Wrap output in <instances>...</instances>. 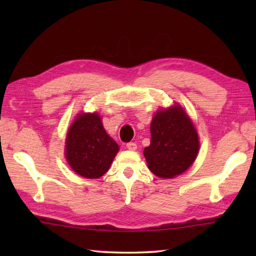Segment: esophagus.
Listing matches in <instances>:
<instances>
[{
    "instance_id": "esophagus-1",
    "label": "esophagus",
    "mask_w": 256,
    "mask_h": 256,
    "mask_svg": "<svg viewBox=\"0 0 256 256\" xmlns=\"http://www.w3.org/2000/svg\"><path fill=\"white\" fill-rule=\"evenodd\" d=\"M126 148H128V150H131V151H134V150H136V148H138V146H136V142H128V144H126Z\"/></svg>"
}]
</instances>
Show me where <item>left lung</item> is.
I'll list each match as a JSON object with an SVG mask.
<instances>
[{"label":"left lung","instance_id":"8db88e82","mask_svg":"<svg viewBox=\"0 0 256 256\" xmlns=\"http://www.w3.org/2000/svg\"><path fill=\"white\" fill-rule=\"evenodd\" d=\"M150 146L144 150L149 170L162 178L183 174L196 159L200 142L196 128L178 104L156 112Z\"/></svg>","mask_w":256,"mask_h":256}]
</instances>
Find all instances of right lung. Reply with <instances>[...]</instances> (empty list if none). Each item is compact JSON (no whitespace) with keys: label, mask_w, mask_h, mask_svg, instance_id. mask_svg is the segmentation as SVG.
Returning a JSON list of instances; mask_svg holds the SVG:
<instances>
[{"label":"right lung","mask_w":256,"mask_h":256,"mask_svg":"<svg viewBox=\"0 0 256 256\" xmlns=\"http://www.w3.org/2000/svg\"><path fill=\"white\" fill-rule=\"evenodd\" d=\"M118 149L104 128L98 112H80L66 134L68 162L86 178H99L105 174Z\"/></svg>","instance_id":"1"}]
</instances>
